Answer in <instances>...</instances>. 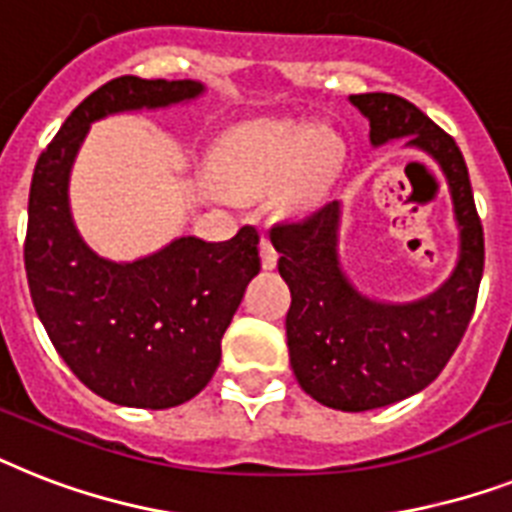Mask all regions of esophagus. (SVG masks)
I'll use <instances>...</instances> for the list:
<instances>
[{"instance_id": "obj_1", "label": "esophagus", "mask_w": 512, "mask_h": 512, "mask_svg": "<svg viewBox=\"0 0 512 512\" xmlns=\"http://www.w3.org/2000/svg\"><path fill=\"white\" fill-rule=\"evenodd\" d=\"M260 260H263V268H265V270L276 268V263H278L276 247L270 244V239H268V236H265V234L260 236Z\"/></svg>"}]
</instances>
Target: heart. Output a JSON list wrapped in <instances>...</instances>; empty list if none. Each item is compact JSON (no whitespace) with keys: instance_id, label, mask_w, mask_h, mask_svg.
Masks as SVG:
<instances>
[{"instance_id":"obj_1","label":"heart","mask_w":512,"mask_h":512,"mask_svg":"<svg viewBox=\"0 0 512 512\" xmlns=\"http://www.w3.org/2000/svg\"><path fill=\"white\" fill-rule=\"evenodd\" d=\"M342 165V141L328 128L305 120H263L220 139L213 176L231 197H255L276 186L286 213H302L318 202Z\"/></svg>"}]
</instances>
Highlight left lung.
I'll return each instance as SVG.
<instances>
[{
    "label": "left lung",
    "instance_id": "8db88e82",
    "mask_svg": "<svg viewBox=\"0 0 512 512\" xmlns=\"http://www.w3.org/2000/svg\"><path fill=\"white\" fill-rule=\"evenodd\" d=\"M371 123V144L405 139L434 157L450 186L460 228L452 276L429 297L394 305L365 297L339 265V202L299 223L270 228L278 273L289 284L286 344L299 386L321 405L363 413L421 392L444 371L471 323L481 273V228L463 152L434 120L397 94H352Z\"/></svg>",
    "mask_w": 512,
    "mask_h": 512
}]
</instances>
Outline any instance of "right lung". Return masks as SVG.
<instances>
[{
  "instance_id": "1",
  "label": "right lung",
  "mask_w": 512,
  "mask_h": 512,
  "mask_svg": "<svg viewBox=\"0 0 512 512\" xmlns=\"http://www.w3.org/2000/svg\"><path fill=\"white\" fill-rule=\"evenodd\" d=\"M202 91L199 81L112 78L70 112L33 170L23 247L33 307L70 371L115 405L165 410L205 389L220 339L260 273V236L252 226L228 242L178 236L155 255L112 263L73 223L70 168L94 120Z\"/></svg>"
}]
</instances>
